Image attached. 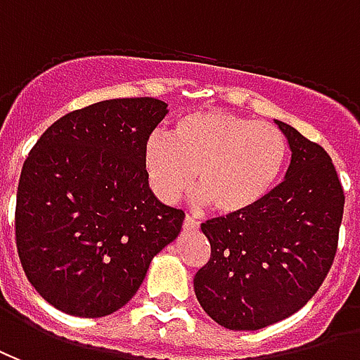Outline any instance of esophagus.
<instances>
[{
	"mask_svg": "<svg viewBox=\"0 0 360 360\" xmlns=\"http://www.w3.org/2000/svg\"><path fill=\"white\" fill-rule=\"evenodd\" d=\"M182 228L186 230V232H195V230L199 228V222L195 219H191V217H186V219H184Z\"/></svg>",
	"mask_w": 360,
	"mask_h": 360,
	"instance_id": "34e87169",
	"label": "esophagus"
}]
</instances>
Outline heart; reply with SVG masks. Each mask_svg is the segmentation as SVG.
<instances>
[{"label": "heart", "instance_id": "b5f03b06", "mask_svg": "<svg viewBox=\"0 0 360 360\" xmlns=\"http://www.w3.org/2000/svg\"><path fill=\"white\" fill-rule=\"evenodd\" d=\"M288 141L280 128L226 111L178 117L170 138L153 134L143 146V169L157 198L172 203L193 178L201 201L222 217H241L269 198L282 176Z\"/></svg>", "mask_w": 360, "mask_h": 360}]
</instances>
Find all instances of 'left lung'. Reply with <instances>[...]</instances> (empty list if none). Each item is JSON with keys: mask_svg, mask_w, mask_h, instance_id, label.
I'll list each match as a JSON object with an SVG mask.
<instances>
[{"mask_svg": "<svg viewBox=\"0 0 360 360\" xmlns=\"http://www.w3.org/2000/svg\"><path fill=\"white\" fill-rule=\"evenodd\" d=\"M291 149L284 182L241 217L201 224L211 259L193 278L199 305L228 330H261L307 305L334 263L343 188L330 155L276 120Z\"/></svg>", "mask_w": 360, "mask_h": 360, "instance_id": "obj_1", "label": "left lung"}]
</instances>
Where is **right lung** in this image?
I'll return each mask as SVG.
<instances>
[{"label":"right lung","instance_id":"add662e5","mask_svg":"<svg viewBox=\"0 0 360 360\" xmlns=\"http://www.w3.org/2000/svg\"><path fill=\"white\" fill-rule=\"evenodd\" d=\"M167 112L155 97L99 101L53 122L26 157L18 259L34 290L63 313L119 311L180 234L184 211L155 198L143 169V146Z\"/></svg>","mask_w":360,"mask_h":360}]
</instances>
